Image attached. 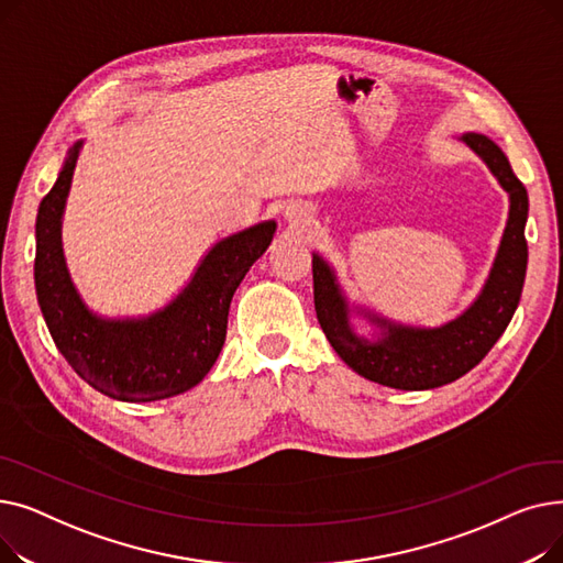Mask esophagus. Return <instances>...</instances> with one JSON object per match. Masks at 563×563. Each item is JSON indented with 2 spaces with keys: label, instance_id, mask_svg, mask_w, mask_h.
Wrapping results in <instances>:
<instances>
[{
  "label": "esophagus",
  "instance_id": "1",
  "mask_svg": "<svg viewBox=\"0 0 563 563\" xmlns=\"http://www.w3.org/2000/svg\"><path fill=\"white\" fill-rule=\"evenodd\" d=\"M285 217L289 219V223H291V225H297V228H306V225H310V223H312V214L306 210V207H299V205H291V207H287Z\"/></svg>",
  "mask_w": 563,
  "mask_h": 563
}]
</instances>
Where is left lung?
I'll use <instances>...</instances> for the list:
<instances>
[{
	"instance_id": "obj_1",
	"label": "left lung",
	"mask_w": 563,
	"mask_h": 563,
	"mask_svg": "<svg viewBox=\"0 0 563 563\" xmlns=\"http://www.w3.org/2000/svg\"><path fill=\"white\" fill-rule=\"evenodd\" d=\"M461 141L486 162L501 189L509 194V219L493 269L482 294L463 314L438 329H418L363 312L380 329V338H361L351 327V308L335 272L327 260L312 253L314 310L321 331L353 372L380 386L431 390L461 378L484 361L499 335L507 331L520 303L527 272V189L511 170L507 155L488 136L467 132Z\"/></svg>"
}]
</instances>
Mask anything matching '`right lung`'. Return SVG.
Listing matches in <instances>:
<instances>
[{
	"label": "right lung",
	"instance_id": "add662e5",
	"mask_svg": "<svg viewBox=\"0 0 563 563\" xmlns=\"http://www.w3.org/2000/svg\"><path fill=\"white\" fill-rule=\"evenodd\" d=\"M81 143L68 151L36 217L34 278L49 335L88 386L111 399L141 404L183 395L217 363L232 294L269 249L276 221H262L217 242L191 283L151 317H98L79 299L62 249L64 207Z\"/></svg>",
	"mask_w": 563,
	"mask_h": 563
}]
</instances>
